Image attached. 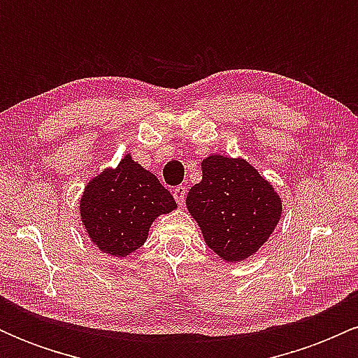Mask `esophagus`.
I'll return each instance as SVG.
<instances>
[{
	"mask_svg": "<svg viewBox=\"0 0 358 358\" xmlns=\"http://www.w3.org/2000/svg\"><path fill=\"white\" fill-rule=\"evenodd\" d=\"M185 195H187V188L182 187V185H180V187H176L173 190V196H175L176 203H178L180 207H182V205L185 203Z\"/></svg>",
	"mask_w": 358,
	"mask_h": 358,
	"instance_id": "esophagus-1",
	"label": "esophagus"
}]
</instances>
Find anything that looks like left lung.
<instances>
[{
  "instance_id": "1",
  "label": "left lung",
  "mask_w": 358,
  "mask_h": 358,
  "mask_svg": "<svg viewBox=\"0 0 358 358\" xmlns=\"http://www.w3.org/2000/svg\"><path fill=\"white\" fill-rule=\"evenodd\" d=\"M202 182L187 195L188 212L217 256L227 262L245 261L278 227L281 199L242 158L210 155L202 162Z\"/></svg>"
}]
</instances>
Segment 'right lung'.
<instances>
[{"label":"right lung","mask_w":358,"mask_h":358,"mask_svg":"<svg viewBox=\"0 0 358 358\" xmlns=\"http://www.w3.org/2000/svg\"><path fill=\"white\" fill-rule=\"evenodd\" d=\"M175 208L171 193L131 153L116 168L94 176L79 203L89 239L114 257H126L141 248L155 219Z\"/></svg>","instance_id":"obj_1"}]
</instances>
